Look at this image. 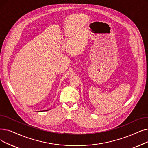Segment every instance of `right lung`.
<instances>
[{"label":"right lung","instance_id":"add662e5","mask_svg":"<svg viewBox=\"0 0 148 148\" xmlns=\"http://www.w3.org/2000/svg\"><path fill=\"white\" fill-rule=\"evenodd\" d=\"M48 110H45V111H37V112H43V111H48Z\"/></svg>","mask_w":148,"mask_h":148}]
</instances>
